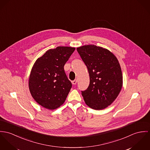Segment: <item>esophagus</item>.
Returning <instances> with one entry per match:
<instances>
[{
  "label": "esophagus",
  "mask_w": 150,
  "mask_h": 150,
  "mask_svg": "<svg viewBox=\"0 0 150 150\" xmlns=\"http://www.w3.org/2000/svg\"><path fill=\"white\" fill-rule=\"evenodd\" d=\"M78 82V80L77 79H75L74 81H72V83L73 84H76V83Z\"/></svg>",
  "instance_id": "obj_1"
}]
</instances>
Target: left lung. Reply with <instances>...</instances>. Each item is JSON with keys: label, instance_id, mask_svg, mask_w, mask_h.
<instances>
[{"label": "left lung", "instance_id": "left-lung-1", "mask_svg": "<svg viewBox=\"0 0 150 150\" xmlns=\"http://www.w3.org/2000/svg\"><path fill=\"white\" fill-rule=\"evenodd\" d=\"M87 66L90 84L82 95L86 104L94 110H102L118 97L122 86L121 69L115 55L94 45L76 48Z\"/></svg>", "mask_w": 150, "mask_h": 150}]
</instances>
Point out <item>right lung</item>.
Returning <instances> with one entry per match:
<instances>
[{
  "instance_id": "obj_1",
  "label": "right lung",
  "mask_w": 150,
  "mask_h": 150,
  "mask_svg": "<svg viewBox=\"0 0 150 150\" xmlns=\"http://www.w3.org/2000/svg\"><path fill=\"white\" fill-rule=\"evenodd\" d=\"M75 48L57 47L38 58L29 79L30 94L39 105L54 110L62 105L72 87L64 66Z\"/></svg>"
}]
</instances>
